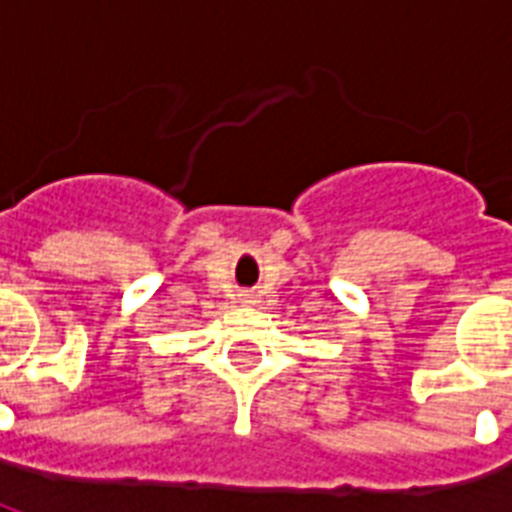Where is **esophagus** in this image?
I'll return each instance as SVG.
<instances>
[{
    "label": "esophagus",
    "instance_id": "obj_1",
    "mask_svg": "<svg viewBox=\"0 0 512 512\" xmlns=\"http://www.w3.org/2000/svg\"><path fill=\"white\" fill-rule=\"evenodd\" d=\"M255 300H257V297L252 295V292H241V295H239V303H247V305H252V303H255Z\"/></svg>",
    "mask_w": 512,
    "mask_h": 512
}]
</instances>
